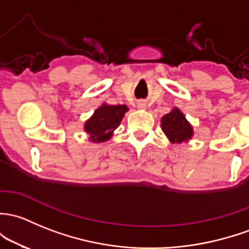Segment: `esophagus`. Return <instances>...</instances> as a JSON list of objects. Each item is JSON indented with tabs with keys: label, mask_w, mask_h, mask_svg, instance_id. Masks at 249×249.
I'll use <instances>...</instances> for the list:
<instances>
[{
	"label": "esophagus",
	"mask_w": 249,
	"mask_h": 249,
	"mask_svg": "<svg viewBox=\"0 0 249 249\" xmlns=\"http://www.w3.org/2000/svg\"><path fill=\"white\" fill-rule=\"evenodd\" d=\"M137 107H138V108H141V109H144L146 107V105H145L144 101H140V103L137 104Z\"/></svg>",
	"instance_id": "obj_1"
}]
</instances>
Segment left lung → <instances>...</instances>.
<instances>
[{
    "mask_svg": "<svg viewBox=\"0 0 249 249\" xmlns=\"http://www.w3.org/2000/svg\"><path fill=\"white\" fill-rule=\"evenodd\" d=\"M161 127L172 143L187 142L193 136V127L179 108H173L162 117Z\"/></svg>",
    "mask_w": 249,
    "mask_h": 249,
    "instance_id": "obj_1",
    "label": "left lung"
}]
</instances>
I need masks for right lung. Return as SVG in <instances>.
<instances>
[{
  "mask_svg": "<svg viewBox=\"0 0 249 249\" xmlns=\"http://www.w3.org/2000/svg\"><path fill=\"white\" fill-rule=\"evenodd\" d=\"M129 111L125 105L103 104L94 114L85 123V131L89 135V140L94 143L106 142L119 126L125 112Z\"/></svg>",
  "mask_w": 249,
  "mask_h": 249,
  "instance_id": "obj_1",
  "label": "right lung"
}]
</instances>
